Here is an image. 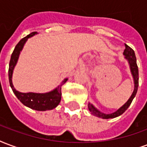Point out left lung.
Returning a JSON list of instances; mask_svg holds the SVG:
<instances>
[{"mask_svg":"<svg viewBox=\"0 0 147 147\" xmlns=\"http://www.w3.org/2000/svg\"><path fill=\"white\" fill-rule=\"evenodd\" d=\"M124 55H125V59H127L128 61V63L130 65V69L131 74L133 76L134 78V83H135V88H134V91L132 92V95L131 96L128 102L125 103L124 106H122L120 108L119 110H117L116 112L114 113H110V114H106L100 112L99 110H98L96 108L93 107L91 103L88 104V110L93 114L94 116L98 117H101L103 119H109V118H114L117 117L121 115L122 113L125 112V110H127L128 107L130 106L131 102L133 100V98H135V96L136 95L137 90H138V87H139V69H138V66H137L136 63V55H135V51L131 48H130L129 46L125 45V49L124 51Z\"/></svg>","mask_w":147,"mask_h":147,"instance_id":"left-lung-1","label":"left lung"}]
</instances>
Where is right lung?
<instances>
[{
    "label": "right lung",
    "instance_id": "add662e5",
    "mask_svg": "<svg viewBox=\"0 0 147 147\" xmlns=\"http://www.w3.org/2000/svg\"><path fill=\"white\" fill-rule=\"evenodd\" d=\"M37 32H33L26 37H23L22 39L19 40V42L15 47L13 52L11 56L10 63H9V68H8V78H9V83L11 89L15 93V95L19 98L20 102L22 104H24L26 107L33 109L35 110H39V111H45V110H52L57 107L61 101V88L62 85L65 84L67 81V79H65L62 82V84L55 88L53 91H51L50 92L44 93V94H40V93H34V92H28V93H22L19 92L18 91L15 89L12 81H11V77H12V72L13 69L18 60L20 51L23 48V45L25 42L27 40L29 37L34 36V34Z\"/></svg>",
    "mask_w": 147,
    "mask_h": 147
}]
</instances>
